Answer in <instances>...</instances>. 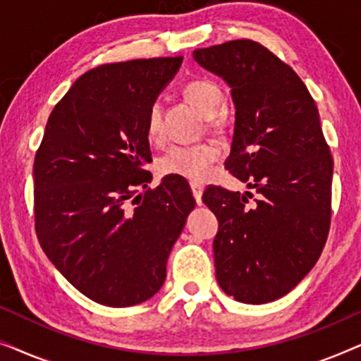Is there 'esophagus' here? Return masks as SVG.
<instances>
[{
    "instance_id": "1",
    "label": "esophagus",
    "mask_w": 361,
    "mask_h": 361,
    "mask_svg": "<svg viewBox=\"0 0 361 361\" xmlns=\"http://www.w3.org/2000/svg\"><path fill=\"white\" fill-rule=\"evenodd\" d=\"M190 189H192V194H194L195 202L200 205L202 204V192H204V185L197 184V182H192Z\"/></svg>"
}]
</instances>
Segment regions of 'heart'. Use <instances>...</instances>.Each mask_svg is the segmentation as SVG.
Here are the masks:
<instances>
[{
    "label": "heart",
    "mask_w": 361,
    "mask_h": 361,
    "mask_svg": "<svg viewBox=\"0 0 361 361\" xmlns=\"http://www.w3.org/2000/svg\"><path fill=\"white\" fill-rule=\"evenodd\" d=\"M184 95L207 116H214L221 103V90L209 78H195L184 87ZM162 133V110L157 102L151 103L146 113V135L157 140ZM221 149L215 142L172 146L161 157L159 167L164 174H174L184 179L202 182L210 176L214 164L220 159Z\"/></svg>",
    "instance_id": "b5f03b06"
}]
</instances>
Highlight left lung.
Returning a JSON list of instances; mask_svg holds the SVG:
<instances>
[{"mask_svg":"<svg viewBox=\"0 0 361 361\" xmlns=\"http://www.w3.org/2000/svg\"><path fill=\"white\" fill-rule=\"evenodd\" d=\"M194 59L231 87L225 167L258 194L250 204L251 192H204L219 220L216 281L240 302H271L305 278L329 236L334 159L317 105L288 63L250 39L197 49Z\"/></svg>","mask_w":361,"mask_h":361,"instance_id":"left-lung-1","label":"left lung"}]
</instances>
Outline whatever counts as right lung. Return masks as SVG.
I'll list each match as a JSON object with an SVG mask.
<instances>
[{
  "label": "right lung",
  "mask_w": 361,
  "mask_h": 361,
  "mask_svg": "<svg viewBox=\"0 0 361 361\" xmlns=\"http://www.w3.org/2000/svg\"><path fill=\"white\" fill-rule=\"evenodd\" d=\"M180 63V56L136 59L85 72L54 106L34 157L39 243L73 288L108 307L161 289L195 207L189 184L164 177L151 189L145 169L147 108Z\"/></svg>",
  "instance_id": "add662e5"
}]
</instances>
